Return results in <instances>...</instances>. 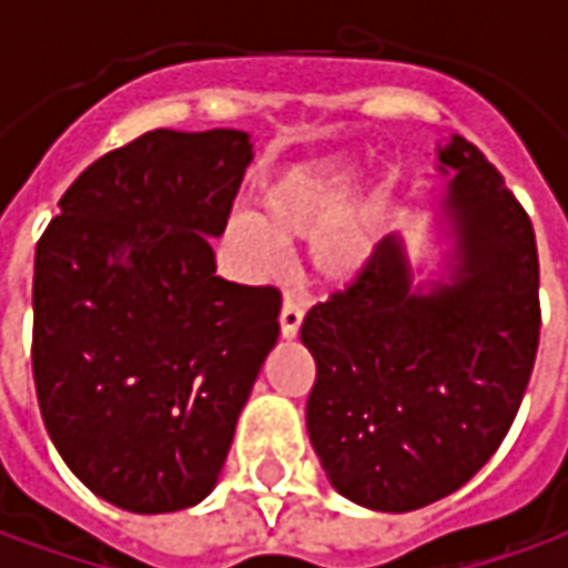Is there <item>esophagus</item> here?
I'll list each match as a JSON object with an SVG mask.
<instances>
[{"instance_id": "1", "label": "esophagus", "mask_w": 568, "mask_h": 568, "mask_svg": "<svg viewBox=\"0 0 568 568\" xmlns=\"http://www.w3.org/2000/svg\"><path fill=\"white\" fill-rule=\"evenodd\" d=\"M300 325H303V310H300V303L296 300H284V306H281V335L291 341L300 335Z\"/></svg>"}]
</instances>
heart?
Here are the masks:
<instances>
[{
  "label": "heart",
  "instance_id": "b5f03b06",
  "mask_svg": "<svg viewBox=\"0 0 568 568\" xmlns=\"http://www.w3.org/2000/svg\"><path fill=\"white\" fill-rule=\"evenodd\" d=\"M361 164L351 154H328L287 166L258 192V211L227 221V246L240 268L268 281L284 265L281 243L310 240V274L325 287H347L379 250L385 183L354 192Z\"/></svg>",
  "mask_w": 568,
  "mask_h": 568
}]
</instances>
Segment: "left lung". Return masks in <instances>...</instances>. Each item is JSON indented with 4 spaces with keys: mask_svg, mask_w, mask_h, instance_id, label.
<instances>
[{
    "mask_svg": "<svg viewBox=\"0 0 568 568\" xmlns=\"http://www.w3.org/2000/svg\"><path fill=\"white\" fill-rule=\"evenodd\" d=\"M436 161L448 180L433 214L436 265H410L402 233H388L300 328L316 361L310 443L332 487L376 513L424 509L490 462L540 338L525 207L468 139L436 144Z\"/></svg>",
    "mask_w": 568,
    "mask_h": 568,
    "instance_id": "8db88e82",
    "label": "left lung"
}]
</instances>
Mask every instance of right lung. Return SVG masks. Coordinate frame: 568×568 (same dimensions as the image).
Wrapping results in <instances>:
<instances>
[{
  "label": "right lung",
  "mask_w": 568,
  "mask_h": 568,
  "mask_svg": "<svg viewBox=\"0 0 568 568\" xmlns=\"http://www.w3.org/2000/svg\"><path fill=\"white\" fill-rule=\"evenodd\" d=\"M250 132L154 129L88 166L33 258V382L55 452L125 513L199 506L277 344L281 294L224 281L211 240Z\"/></svg>",
  "instance_id": "obj_1"
}]
</instances>
